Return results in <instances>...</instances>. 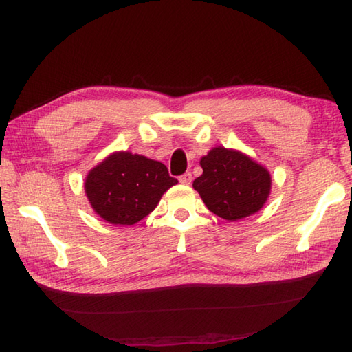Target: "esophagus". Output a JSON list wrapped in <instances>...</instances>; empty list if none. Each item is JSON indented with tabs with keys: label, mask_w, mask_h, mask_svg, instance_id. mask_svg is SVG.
<instances>
[{
	"label": "esophagus",
	"mask_w": 352,
	"mask_h": 352,
	"mask_svg": "<svg viewBox=\"0 0 352 352\" xmlns=\"http://www.w3.org/2000/svg\"><path fill=\"white\" fill-rule=\"evenodd\" d=\"M178 180H180L182 184H190L192 183V174H190V172H186V174H183L180 178H178Z\"/></svg>",
	"instance_id": "esophagus-1"
}]
</instances>
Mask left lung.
I'll use <instances>...</instances> for the list:
<instances>
[{"label":"left lung","instance_id":"8db88e82","mask_svg":"<svg viewBox=\"0 0 352 352\" xmlns=\"http://www.w3.org/2000/svg\"><path fill=\"white\" fill-rule=\"evenodd\" d=\"M203 175L193 189L208 210L227 221L257 213L271 193V174L251 157L236 149L216 146L199 162Z\"/></svg>","mask_w":352,"mask_h":352}]
</instances>
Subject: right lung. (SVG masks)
Here are the masks:
<instances>
[{
    "label": "right lung",
    "instance_id": "add662e5",
    "mask_svg": "<svg viewBox=\"0 0 352 352\" xmlns=\"http://www.w3.org/2000/svg\"><path fill=\"white\" fill-rule=\"evenodd\" d=\"M178 182L163 163L119 151L91 169L85 190L96 214L113 226H133L151 213Z\"/></svg>",
    "mask_w": 352,
    "mask_h": 352
}]
</instances>
